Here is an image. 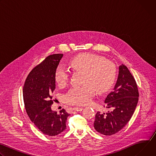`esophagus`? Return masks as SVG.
I'll use <instances>...</instances> for the list:
<instances>
[{
    "label": "esophagus",
    "instance_id": "34e87169",
    "mask_svg": "<svg viewBox=\"0 0 156 156\" xmlns=\"http://www.w3.org/2000/svg\"><path fill=\"white\" fill-rule=\"evenodd\" d=\"M73 110H76V111H81L83 110V107H74L73 108Z\"/></svg>",
    "mask_w": 156,
    "mask_h": 156
}]
</instances>
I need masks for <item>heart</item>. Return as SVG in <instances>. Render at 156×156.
I'll return each instance as SVG.
<instances>
[{"label": "heart", "mask_w": 156, "mask_h": 156, "mask_svg": "<svg viewBox=\"0 0 156 156\" xmlns=\"http://www.w3.org/2000/svg\"><path fill=\"white\" fill-rule=\"evenodd\" d=\"M70 63L73 70L84 72L83 83L85 84L72 87L65 94V101L69 104L83 105L88 104L94 96L96 90L100 93H105L115 81V65L102 56L93 54H81L73 58ZM70 76V70L65 65L59 64L55 73L58 85L65 86Z\"/></svg>", "instance_id": "b5f03b06"}]
</instances>
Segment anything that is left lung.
Listing matches in <instances>:
<instances>
[{
	"label": "left lung",
	"instance_id": "1",
	"mask_svg": "<svg viewBox=\"0 0 156 156\" xmlns=\"http://www.w3.org/2000/svg\"><path fill=\"white\" fill-rule=\"evenodd\" d=\"M136 82L126 66H119V77L113 91L108 94L104 107L107 113L98 112L94 127L101 134L113 135L124 128L131 119L138 102Z\"/></svg>",
	"mask_w": 156,
	"mask_h": 156
}]
</instances>
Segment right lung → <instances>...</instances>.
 Listing matches in <instances>:
<instances>
[{
    "instance_id": "1",
    "label": "right lung",
    "mask_w": 156,
    "mask_h": 156,
    "mask_svg": "<svg viewBox=\"0 0 156 156\" xmlns=\"http://www.w3.org/2000/svg\"><path fill=\"white\" fill-rule=\"evenodd\" d=\"M62 54L48 56L30 72L23 86V101L26 112L31 122L43 134L58 135L66 129L70 115L65 109L58 114L51 110L55 89V73Z\"/></svg>"
}]
</instances>
